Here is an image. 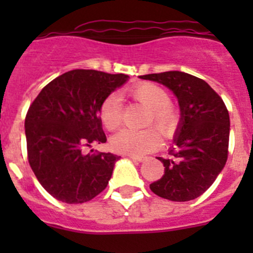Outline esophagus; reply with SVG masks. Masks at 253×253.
Here are the masks:
<instances>
[{
	"mask_svg": "<svg viewBox=\"0 0 253 253\" xmlns=\"http://www.w3.org/2000/svg\"><path fill=\"white\" fill-rule=\"evenodd\" d=\"M129 158L134 162H143L144 161V157H139V156H129Z\"/></svg>",
	"mask_w": 253,
	"mask_h": 253,
	"instance_id": "1",
	"label": "esophagus"
}]
</instances>
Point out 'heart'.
Instances as JSON below:
<instances>
[{
	"label": "heart",
	"instance_id": "obj_1",
	"mask_svg": "<svg viewBox=\"0 0 253 253\" xmlns=\"http://www.w3.org/2000/svg\"><path fill=\"white\" fill-rule=\"evenodd\" d=\"M131 99L149 109L147 124H154L163 134H169L176 124V110L169 104V95L162 86L152 82H139L126 90ZM99 116L107 130H115L123 120V104L119 95L106 96L99 107ZM160 146V134L156 129L144 130L123 129L111 138V148L120 154L140 156L154 151Z\"/></svg>",
	"mask_w": 253,
	"mask_h": 253
}]
</instances>
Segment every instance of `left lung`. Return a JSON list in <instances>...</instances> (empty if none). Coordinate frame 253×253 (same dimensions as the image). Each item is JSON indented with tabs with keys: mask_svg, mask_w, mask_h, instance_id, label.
<instances>
[{
	"mask_svg": "<svg viewBox=\"0 0 253 253\" xmlns=\"http://www.w3.org/2000/svg\"><path fill=\"white\" fill-rule=\"evenodd\" d=\"M169 87L178 100L181 119L160 180L149 185L160 198L189 202L213 184L225 166L229 114L222 97L202 78L180 71L140 76Z\"/></svg>",
	"mask_w": 253,
	"mask_h": 253,
	"instance_id": "left-lung-1",
	"label": "left lung"
}]
</instances>
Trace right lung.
Segmentation results:
<instances>
[{
	"label": "right lung",
	"mask_w": 253,
	"mask_h": 253,
	"mask_svg": "<svg viewBox=\"0 0 253 253\" xmlns=\"http://www.w3.org/2000/svg\"><path fill=\"white\" fill-rule=\"evenodd\" d=\"M128 78L123 73L73 69L49 82L29 107V163L40 185L59 202H90L109 184L119 156L86 154L84 149L106 142L100 104Z\"/></svg>",
	"instance_id": "add662e5"
}]
</instances>
